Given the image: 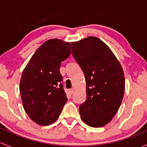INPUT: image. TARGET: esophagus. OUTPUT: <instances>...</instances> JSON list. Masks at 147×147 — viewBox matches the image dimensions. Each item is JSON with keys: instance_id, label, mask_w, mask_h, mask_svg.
I'll list each match as a JSON object with an SVG mask.
<instances>
[{"instance_id": "esophagus-1", "label": "esophagus", "mask_w": 147, "mask_h": 147, "mask_svg": "<svg viewBox=\"0 0 147 147\" xmlns=\"http://www.w3.org/2000/svg\"><path fill=\"white\" fill-rule=\"evenodd\" d=\"M73 92H74V89H73V88L70 89V90H69V94H72Z\"/></svg>"}]
</instances>
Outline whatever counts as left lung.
I'll list each match as a JSON object with an SVG mask.
<instances>
[{"instance_id":"1","label":"left lung","mask_w":147,"mask_h":147,"mask_svg":"<svg viewBox=\"0 0 147 147\" xmlns=\"http://www.w3.org/2000/svg\"><path fill=\"white\" fill-rule=\"evenodd\" d=\"M72 55L86 80V101L81 119L92 127L106 125L119 109L125 90L122 67L113 52L97 37L72 42Z\"/></svg>"}]
</instances>
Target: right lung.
Listing matches in <instances>:
<instances>
[{"label":"right lung","instance_id":"add662e5","mask_svg":"<svg viewBox=\"0 0 147 147\" xmlns=\"http://www.w3.org/2000/svg\"><path fill=\"white\" fill-rule=\"evenodd\" d=\"M71 53V43L59 39L45 41L29 60L22 73L20 92L25 111L41 126L58 119L67 96L60 72L62 62Z\"/></svg>","mask_w":147,"mask_h":147}]
</instances>
